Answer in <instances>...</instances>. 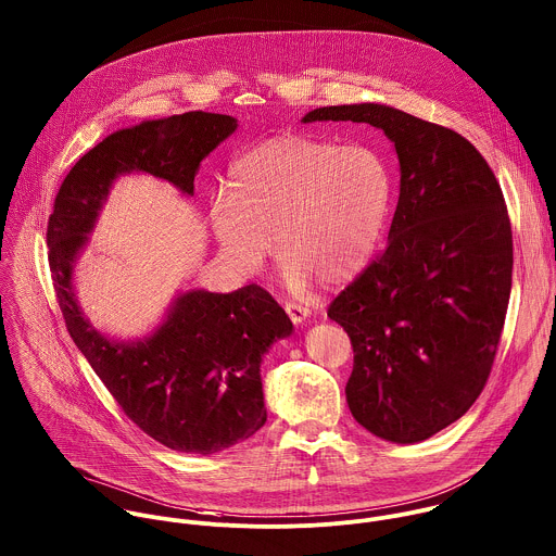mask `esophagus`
<instances>
[{"label":"esophagus","mask_w":556,"mask_h":556,"mask_svg":"<svg viewBox=\"0 0 556 556\" xmlns=\"http://www.w3.org/2000/svg\"><path fill=\"white\" fill-rule=\"evenodd\" d=\"M286 312H288V316L292 318V323L294 325H301L307 316H309V309L305 307V305H301V303H294V301H286Z\"/></svg>","instance_id":"esophagus-1"}]
</instances>
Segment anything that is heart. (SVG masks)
Segmentation results:
<instances>
[{
    "mask_svg": "<svg viewBox=\"0 0 556 556\" xmlns=\"http://www.w3.org/2000/svg\"><path fill=\"white\" fill-rule=\"evenodd\" d=\"M390 194V170L375 149L277 136L229 166L227 192L214 197L210 223L244 273L262 268L275 233L292 286L309 275L338 283L372 251Z\"/></svg>",
    "mask_w": 556,
    "mask_h": 556,
    "instance_id": "heart-1",
    "label": "heart"
}]
</instances>
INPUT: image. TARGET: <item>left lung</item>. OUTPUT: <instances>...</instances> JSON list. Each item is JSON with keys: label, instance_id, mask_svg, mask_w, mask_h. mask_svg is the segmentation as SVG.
Returning a JSON list of instances; mask_svg holds the SVG:
<instances>
[{"label": "left lung", "instance_id": "1", "mask_svg": "<svg viewBox=\"0 0 556 556\" xmlns=\"http://www.w3.org/2000/svg\"><path fill=\"white\" fill-rule=\"evenodd\" d=\"M312 121L381 127L401 162L388 244L331 301L353 346L346 403L377 438L422 442L483 392L505 327L514 236L501 184L462 134L379 103Z\"/></svg>", "mask_w": 556, "mask_h": 556}]
</instances>
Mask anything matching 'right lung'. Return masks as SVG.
<instances>
[{"label": "right lung", "mask_w": 556, "mask_h": 556, "mask_svg": "<svg viewBox=\"0 0 556 556\" xmlns=\"http://www.w3.org/2000/svg\"><path fill=\"white\" fill-rule=\"evenodd\" d=\"M236 127L233 116L197 110L114 131L68 170L47 220V260L68 336L123 414L177 453L212 455L264 427L260 362L292 333L288 314L257 283L229 294L194 290L149 340L110 342L75 303L73 257L116 175L144 170L192 194L199 162Z\"/></svg>", "instance_id": "obj_1"}]
</instances>
